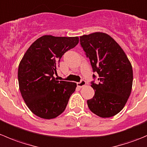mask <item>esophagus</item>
Wrapping results in <instances>:
<instances>
[{
  "label": "esophagus",
  "mask_w": 147,
  "mask_h": 147,
  "mask_svg": "<svg viewBox=\"0 0 147 147\" xmlns=\"http://www.w3.org/2000/svg\"><path fill=\"white\" fill-rule=\"evenodd\" d=\"M77 84H78V86L79 87H83L86 85V82L82 80H81L80 82L77 83Z\"/></svg>",
  "instance_id": "esophagus-1"
}]
</instances>
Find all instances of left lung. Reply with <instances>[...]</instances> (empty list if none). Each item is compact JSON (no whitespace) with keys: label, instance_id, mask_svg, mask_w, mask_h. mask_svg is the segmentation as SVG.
Returning a JSON list of instances; mask_svg holds the SVG:
<instances>
[{"label":"left lung","instance_id":"1","mask_svg":"<svg viewBox=\"0 0 147 147\" xmlns=\"http://www.w3.org/2000/svg\"><path fill=\"white\" fill-rule=\"evenodd\" d=\"M80 44L100 81L98 84L92 82L94 95L87 100L89 109L102 118L115 116L124 108L131 94V63L119 44L105 32L83 35Z\"/></svg>","mask_w":147,"mask_h":147}]
</instances>
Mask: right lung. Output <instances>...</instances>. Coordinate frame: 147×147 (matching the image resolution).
I'll list each match as a JSON object with an SVG mask.
<instances>
[{"mask_svg":"<svg viewBox=\"0 0 147 147\" xmlns=\"http://www.w3.org/2000/svg\"><path fill=\"white\" fill-rule=\"evenodd\" d=\"M79 42L78 37L43 35L28 49L18 71L19 90L30 110L39 117L54 119L65 111L75 82L59 81L53 75L62 56Z\"/></svg>","mask_w":147,"mask_h":147,"instance_id":"obj_1","label":"right lung"}]
</instances>
